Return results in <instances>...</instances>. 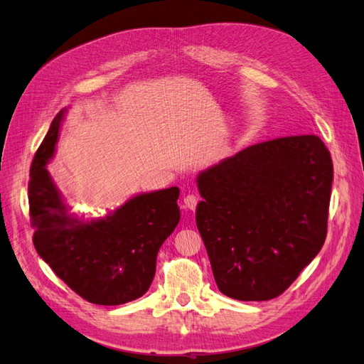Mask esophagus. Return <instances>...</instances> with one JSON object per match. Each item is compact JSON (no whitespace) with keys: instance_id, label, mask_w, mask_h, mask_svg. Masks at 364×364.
<instances>
[{"instance_id":"esophagus-1","label":"esophagus","mask_w":364,"mask_h":364,"mask_svg":"<svg viewBox=\"0 0 364 364\" xmlns=\"http://www.w3.org/2000/svg\"><path fill=\"white\" fill-rule=\"evenodd\" d=\"M197 203H199V197L194 194H188L183 197V208L190 209V211H194V209L197 208Z\"/></svg>"}]
</instances>
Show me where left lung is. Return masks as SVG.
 Masks as SVG:
<instances>
[{"mask_svg": "<svg viewBox=\"0 0 364 364\" xmlns=\"http://www.w3.org/2000/svg\"><path fill=\"white\" fill-rule=\"evenodd\" d=\"M197 186V229L232 299L278 297L325 243L333 159L316 135L253 144L200 173Z\"/></svg>", "mask_w": 364, "mask_h": 364, "instance_id": "1", "label": "left lung"}]
</instances>
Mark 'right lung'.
<instances>
[{"label":"right lung","instance_id":"add662e5","mask_svg":"<svg viewBox=\"0 0 364 364\" xmlns=\"http://www.w3.org/2000/svg\"><path fill=\"white\" fill-rule=\"evenodd\" d=\"M63 111L54 117L30 167L28 206L33 245L53 272L98 305H121L144 294L155 277L161 245L178 226L179 188L139 194L105 218L82 222L46 168L54 155Z\"/></svg>","mask_w":364,"mask_h":364}]
</instances>
